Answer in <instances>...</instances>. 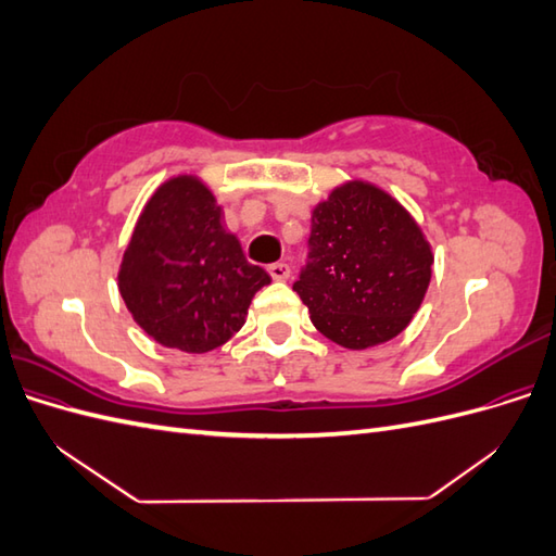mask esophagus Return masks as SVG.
I'll return each instance as SVG.
<instances>
[{"label": "esophagus", "mask_w": 556, "mask_h": 556, "mask_svg": "<svg viewBox=\"0 0 556 556\" xmlns=\"http://www.w3.org/2000/svg\"><path fill=\"white\" fill-rule=\"evenodd\" d=\"M268 276H271L274 280H288L290 278V266L285 262L268 264Z\"/></svg>", "instance_id": "esophagus-1"}]
</instances>
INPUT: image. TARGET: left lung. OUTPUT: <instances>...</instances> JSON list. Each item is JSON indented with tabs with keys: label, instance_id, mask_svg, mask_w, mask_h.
Masks as SVG:
<instances>
[{
	"label": "left lung",
	"instance_id": "obj_1",
	"mask_svg": "<svg viewBox=\"0 0 556 556\" xmlns=\"http://www.w3.org/2000/svg\"><path fill=\"white\" fill-rule=\"evenodd\" d=\"M294 292L329 341L364 350L408 327L431 280V245L410 213L376 185L336 188L311 220Z\"/></svg>",
	"mask_w": 556,
	"mask_h": 556
}]
</instances>
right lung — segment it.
I'll return each mask as SVG.
<instances>
[{
  "instance_id": "add662e5",
  "label": "right lung",
  "mask_w": 556,
  "mask_h": 556,
  "mask_svg": "<svg viewBox=\"0 0 556 556\" xmlns=\"http://www.w3.org/2000/svg\"><path fill=\"white\" fill-rule=\"evenodd\" d=\"M271 282L223 225L213 192L194 176L150 197L117 274L137 325L166 348L208 352L245 325L252 296Z\"/></svg>"
}]
</instances>
